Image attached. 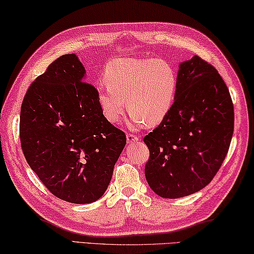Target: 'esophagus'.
<instances>
[{"label": "esophagus", "mask_w": 254, "mask_h": 254, "mask_svg": "<svg viewBox=\"0 0 254 254\" xmlns=\"http://www.w3.org/2000/svg\"><path fill=\"white\" fill-rule=\"evenodd\" d=\"M138 140H139V137H138V136L133 135V133H131V132L127 133V142L131 143V142H135V141H138Z\"/></svg>", "instance_id": "esophagus-1"}]
</instances>
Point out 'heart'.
Here are the masks:
<instances>
[{
	"label": "heart",
	"instance_id": "heart-1",
	"mask_svg": "<svg viewBox=\"0 0 254 254\" xmlns=\"http://www.w3.org/2000/svg\"><path fill=\"white\" fill-rule=\"evenodd\" d=\"M106 86L98 89L102 111L109 122L118 124L126 105L132 126L156 125L174 104L178 76L169 62L152 59H116L105 69Z\"/></svg>",
	"mask_w": 254,
	"mask_h": 254
}]
</instances>
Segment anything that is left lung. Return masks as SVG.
<instances>
[{
  "instance_id": "1",
  "label": "left lung",
  "mask_w": 254,
  "mask_h": 254,
  "mask_svg": "<svg viewBox=\"0 0 254 254\" xmlns=\"http://www.w3.org/2000/svg\"><path fill=\"white\" fill-rule=\"evenodd\" d=\"M233 129V103L216 67L199 56L181 63L169 113L143 138L148 185L167 199L201 190L221 167Z\"/></svg>"
}]
</instances>
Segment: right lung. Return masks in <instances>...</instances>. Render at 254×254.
I'll use <instances>...</instances> for the list:
<instances>
[{
    "mask_svg": "<svg viewBox=\"0 0 254 254\" xmlns=\"http://www.w3.org/2000/svg\"><path fill=\"white\" fill-rule=\"evenodd\" d=\"M84 75L77 56L62 55L28 87L20 116L27 164L52 194L71 203L102 197L126 145Z\"/></svg>",
    "mask_w": 254,
    "mask_h": 254,
    "instance_id": "1",
    "label": "right lung"
}]
</instances>
